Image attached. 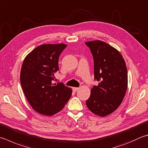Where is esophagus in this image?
<instances>
[{
  "label": "esophagus",
  "mask_w": 148,
  "mask_h": 148,
  "mask_svg": "<svg viewBox=\"0 0 148 148\" xmlns=\"http://www.w3.org/2000/svg\"><path fill=\"white\" fill-rule=\"evenodd\" d=\"M79 89V88H78V87H73V88H72V90H73L74 92H77Z\"/></svg>",
  "instance_id": "34e87169"
}]
</instances>
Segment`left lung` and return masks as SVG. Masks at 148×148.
<instances>
[{
    "instance_id": "1",
    "label": "left lung",
    "mask_w": 148,
    "mask_h": 148,
    "mask_svg": "<svg viewBox=\"0 0 148 148\" xmlns=\"http://www.w3.org/2000/svg\"><path fill=\"white\" fill-rule=\"evenodd\" d=\"M94 58V79L86 101L88 108L101 117L112 114L122 103L128 86L125 61L117 49L100 40L85 42Z\"/></svg>"
}]
</instances>
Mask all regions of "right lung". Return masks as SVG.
<instances>
[{
	"mask_svg": "<svg viewBox=\"0 0 148 148\" xmlns=\"http://www.w3.org/2000/svg\"><path fill=\"white\" fill-rule=\"evenodd\" d=\"M66 46L64 43L41 45L23 62L20 72L23 92L32 108L40 114H56L71 97V88L63 83H54L60 55Z\"/></svg>",
	"mask_w": 148,
	"mask_h": 148,
	"instance_id": "1",
	"label": "right lung"
}]
</instances>
